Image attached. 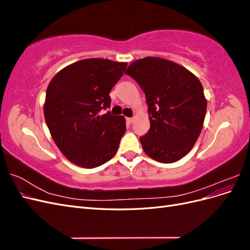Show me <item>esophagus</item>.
<instances>
[{"instance_id": "esophagus-1", "label": "esophagus", "mask_w": 250, "mask_h": 250, "mask_svg": "<svg viewBox=\"0 0 250 250\" xmlns=\"http://www.w3.org/2000/svg\"><path fill=\"white\" fill-rule=\"evenodd\" d=\"M126 122L128 124H131L133 122V118H126Z\"/></svg>"}]
</instances>
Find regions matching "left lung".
<instances>
[{
  "label": "left lung",
  "instance_id": "8db88e82",
  "mask_svg": "<svg viewBox=\"0 0 250 250\" xmlns=\"http://www.w3.org/2000/svg\"><path fill=\"white\" fill-rule=\"evenodd\" d=\"M145 93L149 131L140 138L145 153L170 164L190 152L203 127L207 100L199 79L167 59L146 57L127 67Z\"/></svg>",
  "mask_w": 250,
  "mask_h": 250
}]
</instances>
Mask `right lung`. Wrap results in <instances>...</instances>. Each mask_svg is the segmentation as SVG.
<instances>
[{"instance_id":"right-lung-1","label":"right lung","mask_w":250,"mask_h":250,"mask_svg":"<svg viewBox=\"0 0 250 250\" xmlns=\"http://www.w3.org/2000/svg\"><path fill=\"white\" fill-rule=\"evenodd\" d=\"M126 62L88 58L65 66L49 83L43 115L53 140L73 164L92 169L116 155L125 119L110 111L111 88Z\"/></svg>"}]
</instances>
